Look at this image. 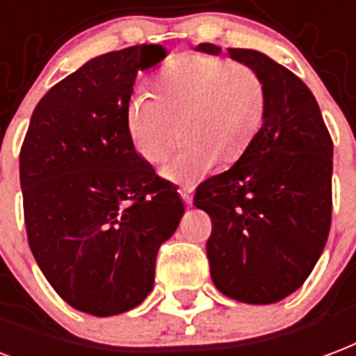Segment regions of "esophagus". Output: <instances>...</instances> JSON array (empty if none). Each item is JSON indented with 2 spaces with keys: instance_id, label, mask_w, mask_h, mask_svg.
Segmentation results:
<instances>
[{
  "instance_id": "34e87169",
  "label": "esophagus",
  "mask_w": 356,
  "mask_h": 356,
  "mask_svg": "<svg viewBox=\"0 0 356 356\" xmlns=\"http://www.w3.org/2000/svg\"><path fill=\"white\" fill-rule=\"evenodd\" d=\"M179 194H181V198L186 205H192V188H181Z\"/></svg>"
}]
</instances>
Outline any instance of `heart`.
Masks as SVG:
<instances>
[{
  "mask_svg": "<svg viewBox=\"0 0 356 356\" xmlns=\"http://www.w3.org/2000/svg\"><path fill=\"white\" fill-rule=\"evenodd\" d=\"M266 111L264 81L251 65L225 58L183 54L152 84V96L130 97L126 122L131 143L156 164L183 136V143L162 175L194 186L209 175L217 160L243 154L259 131Z\"/></svg>",
  "mask_w": 356,
  "mask_h": 356,
  "instance_id": "obj_1",
  "label": "heart"
}]
</instances>
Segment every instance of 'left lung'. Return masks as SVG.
<instances>
[{
    "mask_svg": "<svg viewBox=\"0 0 356 356\" xmlns=\"http://www.w3.org/2000/svg\"><path fill=\"white\" fill-rule=\"evenodd\" d=\"M196 49L220 54L213 43ZM228 56L264 81V118L238 162L196 188L194 205L213 220L205 247L215 286L245 304H275L304 285L325 249L334 145L302 79L264 52Z\"/></svg>",
    "mask_w": 356,
    "mask_h": 356,
    "instance_id": "obj_1",
    "label": "left lung"
}]
</instances>
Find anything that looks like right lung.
<instances>
[{"instance_id": "obj_1", "label": "right lung", "mask_w": 356, "mask_h": 356, "mask_svg": "<svg viewBox=\"0 0 356 356\" xmlns=\"http://www.w3.org/2000/svg\"><path fill=\"white\" fill-rule=\"evenodd\" d=\"M164 58L162 44H136L88 60L41 97L20 151L35 262L71 307L94 317L149 296L158 249L185 215L126 122L138 73Z\"/></svg>"}]
</instances>
